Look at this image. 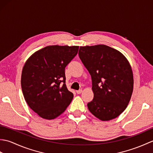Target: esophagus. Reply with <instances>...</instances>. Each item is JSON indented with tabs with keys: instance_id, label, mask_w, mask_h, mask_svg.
I'll list each match as a JSON object with an SVG mask.
<instances>
[{
	"instance_id": "esophagus-1",
	"label": "esophagus",
	"mask_w": 153,
	"mask_h": 153,
	"mask_svg": "<svg viewBox=\"0 0 153 153\" xmlns=\"http://www.w3.org/2000/svg\"><path fill=\"white\" fill-rule=\"evenodd\" d=\"M82 89H79V90H77V91H76V93H77V94H80V93H82Z\"/></svg>"
}]
</instances>
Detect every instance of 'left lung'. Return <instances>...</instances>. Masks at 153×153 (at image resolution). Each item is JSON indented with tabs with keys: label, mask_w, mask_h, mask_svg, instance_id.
Here are the masks:
<instances>
[{
	"label": "left lung",
	"mask_w": 153,
	"mask_h": 153,
	"mask_svg": "<svg viewBox=\"0 0 153 153\" xmlns=\"http://www.w3.org/2000/svg\"><path fill=\"white\" fill-rule=\"evenodd\" d=\"M78 54L91 76L94 98L87 104L89 111L102 121L116 118L126 108L133 93L129 62L105 45L80 47Z\"/></svg>",
	"instance_id": "8db88e82"
}]
</instances>
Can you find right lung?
I'll return each instance as SVG.
<instances>
[{
	"label": "right lung",
	"mask_w": 153,
	"mask_h": 153,
	"mask_svg": "<svg viewBox=\"0 0 153 153\" xmlns=\"http://www.w3.org/2000/svg\"><path fill=\"white\" fill-rule=\"evenodd\" d=\"M78 46H47L35 52L23 68L22 89L28 106L41 118L53 120L66 109L73 93L66 85L65 68Z\"/></svg>",
	"instance_id": "1"
}]
</instances>
